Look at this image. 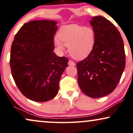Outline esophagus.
Instances as JSON below:
<instances>
[{
	"label": "esophagus",
	"mask_w": 133,
	"mask_h": 133,
	"mask_svg": "<svg viewBox=\"0 0 133 133\" xmlns=\"http://www.w3.org/2000/svg\"><path fill=\"white\" fill-rule=\"evenodd\" d=\"M68 65H71V66H75L76 64L74 62H73L72 60H69V62H68Z\"/></svg>",
	"instance_id": "1"
}]
</instances>
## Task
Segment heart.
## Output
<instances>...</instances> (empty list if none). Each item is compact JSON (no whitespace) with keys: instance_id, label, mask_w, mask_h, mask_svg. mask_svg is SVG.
<instances>
[{"instance_id":"obj_1","label":"heart","mask_w":133,"mask_h":133,"mask_svg":"<svg viewBox=\"0 0 133 133\" xmlns=\"http://www.w3.org/2000/svg\"><path fill=\"white\" fill-rule=\"evenodd\" d=\"M54 42L60 51H63L65 45L68 47V51L73 58L82 60L86 58L94 48L95 32L90 27L68 24L59 29L57 39Z\"/></svg>"}]
</instances>
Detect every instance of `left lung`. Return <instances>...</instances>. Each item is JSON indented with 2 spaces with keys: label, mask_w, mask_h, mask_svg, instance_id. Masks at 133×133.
Listing matches in <instances>:
<instances>
[{
  "label": "left lung",
  "mask_w": 133,
  "mask_h": 133,
  "mask_svg": "<svg viewBox=\"0 0 133 133\" xmlns=\"http://www.w3.org/2000/svg\"><path fill=\"white\" fill-rule=\"evenodd\" d=\"M95 32L94 48L76 64L80 89L91 98L110 94L120 80L125 67L124 44L118 29L103 16L90 21Z\"/></svg>",
  "instance_id": "left-lung-1"
}]
</instances>
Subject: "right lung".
<instances>
[{"label": "right lung", "mask_w": 133, "mask_h": 133, "mask_svg": "<svg viewBox=\"0 0 133 133\" xmlns=\"http://www.w3.org/2000/svg\"><path fill=\"white\" fill-rule=\"evenodd\" d=\"M57 24L53 20L24 23L11 44V75L21 92L31 101L43 102L55 97L68 66V58L54 52Z\"/></svg>", "instance_id": "add662e5"}]
</instances>
